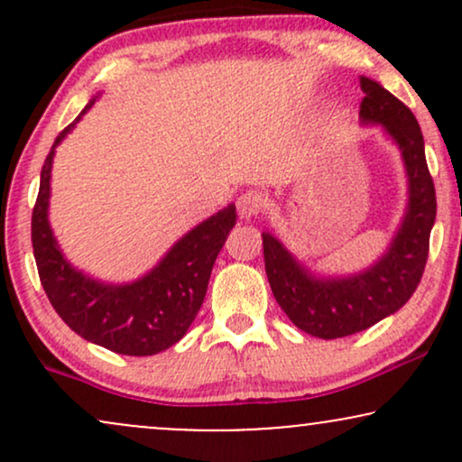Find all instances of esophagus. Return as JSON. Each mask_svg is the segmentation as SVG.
Here are the masks:
<instances>
[{
  "instance_id": "esophagus-1",
  "label": "esophagus",
  "mask_w": 462,
  "mask_h": 462,
  "mask_svg": "<svg viewBox=\"0 0 462 462\" xmlns=\"http://www.w3.org/2000/svg\"><path fill=\"white\" fill-rule=\"evenodd\" d=\"M263 201V195L258 193V190H245V193H241L236 199L238 217H241V219H252L254 215L261 213Z\"/></svg>"
}]
</instances>
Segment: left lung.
I'll use <instances>...</instances> for the list:
<instances>
[{"label": "left lung", "mask_w": 462, "mask_h": 462, "mask_svg": "<svg viewBox=\"0 0 462 462\" xmlns=\"http://www.w3.org/2000/svg\"><path fill=\"white\" fill-rule=\"evenodd\" d=\"M360 88L365 93L360 125H380L404 162L408 201L389 247L367 269L326 275L306 267L272 230L263 232L264 272L275 301L300 330L326 341L367 330L411 300L426 267L437 217L434 184L415 115L375 79L363 76Z\"/></svg>", "instance_id": "8db88e82"}]
</instances>
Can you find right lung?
<instances>
[{
	"instance_id": "1",
	"label": "right lung",
	"mask_w": 462,
	"mask_h": 462,
	"mask_svg": "<svg viewBox=\"0 0 462 462\" xmlns=\"http://www.w3.org/2000/svg\"><path fill=\"white\" fill-rule=\"evenodd\" d=\"M97 99L99 95H95L84 106L47 153L32 210V247L47 298L73 332L124 356H152L176 346L199 312L213 264L236 224V208L227 204L201 221L180 236L150 272L132 282H104L73 267L50 226L51 164L56 147Z\"/></svg>"
}]
</instances>
